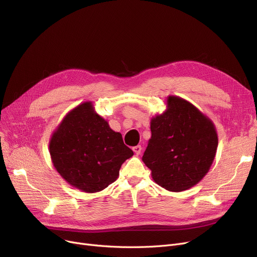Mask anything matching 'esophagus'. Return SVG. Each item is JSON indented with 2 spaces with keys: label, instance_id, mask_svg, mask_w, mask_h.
Segmentation results:
<instances>
[{
  "label": "esophagus",
  "instance_id": "esophagus-1",
  "mask_svg": "<svg viewBox=\"0 0 257 257\" xmlns=\"http://www.w3.org/2000/svg\"><path fill=\"white\" fill-rule=\"evenodd\" d=\"M132 150L135 151V153L136 154H141V152H142V146L141 145H138V146H135L132 148Z\"/></svg>",
  "mask_w": 257,
  "mask_h": 257
}]
</instances>
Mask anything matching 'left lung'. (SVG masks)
Wrapping results in <instances>:
<instances>
[{"instance_id":"obj_1","label":"left lung","mask_w":257,"mask_h":257,"mask_svg":"<svg viewBox=\"0 0 257 257\" xmlns=\"http://www.w3.org/2000/svg\"><path fill=\"white\" fill-rule=\"evenodd\" d=\"M151 139L143 162L152 180L171 192L203 180L214 161L218 138L214 122L187 99L169 95L163 113L150 120Z\"/></svg>"}]
</instances>
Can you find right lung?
Listing matches in <instances>:
<instances>
[{
	"label": "right lung",
	"instance_id": "right-lung-1",
	"mask_svg": "<svg viewBox=\"0 0 257 257\" xmlns=\"http://www.w3.org/2000/svg\"><path fill=\"white\" fill-rule=\"evenodd\" d=\"M49 152L59 174L86 193L102 191L115 182L121 164L133 155L90 101L63 117L51 135Z\"/></svg>",
	"mask_w": 257,
	"mask_h": 257
}]
</instances>
